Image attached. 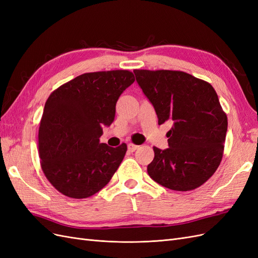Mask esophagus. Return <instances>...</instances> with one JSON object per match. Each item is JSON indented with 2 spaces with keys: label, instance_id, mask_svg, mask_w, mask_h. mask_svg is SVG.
<instances>
[{
  "label": "esophagus",
  "instance_id": "1",
  "mask_svg": "<svg viewBox=\"0 0 258 258\" xmlns=\"http://www.w3.org/2000/svg\"><path fill=\"white\" fill-rule=\"evenodd\" d=\"M139 148V146L138 145H135V144H132V143H129L128 144V150L130 151V152H135V151H137Z\"/></svg>",
  "mask_w": 258,
  "mask_h": 258
}]
</instances>
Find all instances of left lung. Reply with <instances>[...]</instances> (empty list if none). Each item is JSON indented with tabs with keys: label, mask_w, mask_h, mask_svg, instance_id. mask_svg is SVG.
Instances as JSON below:
<instances>
[{
	"label": "left lung",
	"mask_w": 258,
	"mask_h": 258,
	"mask_svg": "<svg viewBox=\"0 0 258 258\" xmlns=\"http://www.w3.org/2000/svg\"><path fill=\"white\" fill-rule=\"evenodd\" d=\"M137 83L158 123L173 121L169 148L154 147L147 173L169 189L187 191L206 183L223 157L227 116L209 83L181 71L135 70Z\"/></svg>",
	"instance_id": "8db88e82"
}]
</instances>
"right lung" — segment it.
Here are the masks:
<instances>
[{"label":"right lung","instance_id":"obj_1","mask_svg":"<svg viewBox=\"0 0 258 258\" xmlns=\"http://www.w3.org/2000/svg\"><path fill=\"white\" fill-rule=\"evenodd\" d=\"M135 82L126 70L85 73L60 86L45 103L38 129L42 170L64 196L88 198L110 182L127 145L100 143L115 118L116 102Z\"/></svg>","mask_w":258,"mask_h":258}]
</instances>
